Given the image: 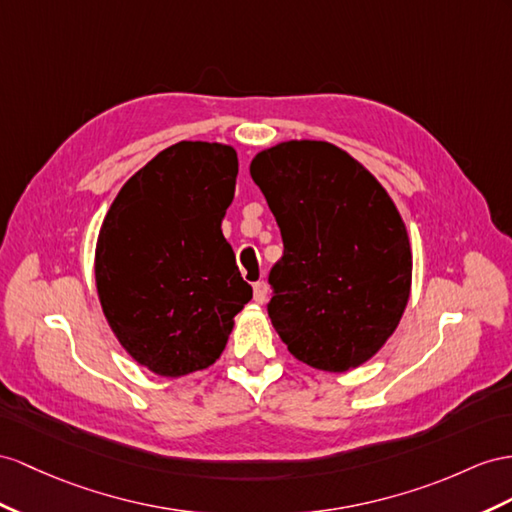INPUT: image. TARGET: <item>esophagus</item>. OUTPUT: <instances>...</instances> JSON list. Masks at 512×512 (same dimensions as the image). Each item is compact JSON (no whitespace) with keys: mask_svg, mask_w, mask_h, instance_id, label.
Returning <instances> with one entry per match:
<instances>
[{"mask_svg":"<svg viewBox=\"0 0 512 512\" xmlns=\"http://www.w3.org/2000/svg\"><path fill=\"white\" fill-rule=\"evenodd\" d=\"M266 298H268V285L264 281H257L253 285V300L257 305H264Z\"/></svg>","mask_w":512,"mask_h":512,"instance_id":"1","label":"esophagus"}]
</instances>
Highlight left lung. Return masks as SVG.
<instances>
[{
	"mask_svg": "<svg viewBox=\"0 0 512 512\" xmlns=\"http://www.w3.org/2000/svg\"><path fill=\"white\" fill-rule=\"evenodd\" d=\"M251 177L283 238L268 316L292 355L322 372L368 363L411 296L409 233L368 168L326 140L259 151Z\"/></svg>",
	"mask_w": 512,
	"mask_h": 512,
	"instance_id": "left-lung-1",
	"label": "left lung"
}]
</instances>
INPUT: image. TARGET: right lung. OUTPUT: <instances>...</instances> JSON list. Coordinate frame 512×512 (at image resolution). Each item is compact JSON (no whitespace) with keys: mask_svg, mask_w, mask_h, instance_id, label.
Listing matches in <instances>:
<instances>
[{"mask_svg":"<svg viewBox=\"0 0 512 512\" xmlns=\"http://www.w3.org/2000/svg\"><path fill=\"white\" fill-rule=\"evenodd\" d=\"M235 177L231 144L175 142L125 181L101 222L103 316L127 355L157 376L214 365L253 298L220 229Z\"/></svg>","mask_w":512,"mask_h":512,"instance_id":"1","label":"right lung"}]
</instances>
